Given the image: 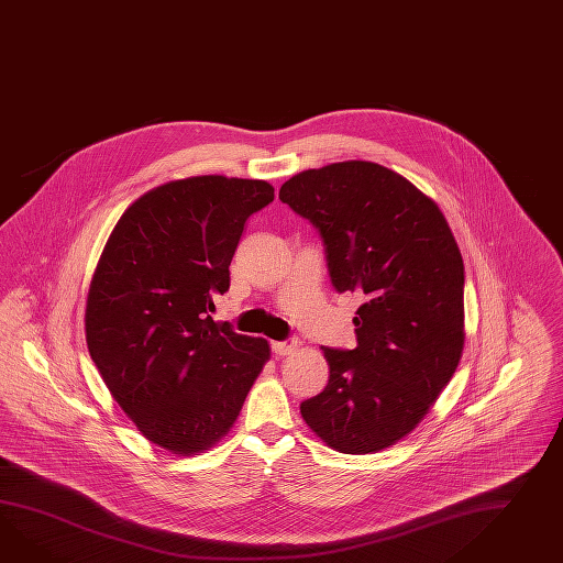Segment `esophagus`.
Wrapping results in <instances>:
<instances>
[{
  "instance_id": "esophagus-1",
  "label": "esophagus",
  "mask_w": 563,
  "mask_h": 563,
  "mask_svg": "<svg viewBox=\"0 0 563 563\" xmlns=\"http://www.w3.org/2000/svg\"><path fill=\"white\" fill-rule=\"evenodd\" d=\"M299 347L297 340H285V342H273V352L276 356H288Z\"/></svg>"
}]
</instances>
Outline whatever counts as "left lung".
I'll use <instances>...</instances> for the list:
<instances>
[{"mask_svg": "<svg viewBox=\"0 0 563 563\" xmlns=\"http://www.w3.org/2000/svg\"><path fill=\"white\" fill-rule=\"evenodd\" d=\"M278 197L321 235L335 290L364 295L357 345L321 347L330 383L302 400V419L335 452H380L423 421L460 364V247L433 199L368 161L302 170Z\"/></svg>", "mask_w": 563, "mask_h": 563, "instance_id": "1", "label": "left lung"}]
</instances>
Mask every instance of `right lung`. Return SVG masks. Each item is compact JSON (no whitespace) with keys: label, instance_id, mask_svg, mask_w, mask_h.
I'll return each instance as SVG.
<instances>
[{"label":"right lung","instance_id":"1","mask_svg":"<svg viewBox=\"0 0 563 563\" xmlns=\"http://www.w3.org/2000/svg\"><path fill=\"white\" fill-rule=\"evenodd\" d=\"M273 199L266 180H170L125 209L97 262L89 354L137 431L168 452L197 455L228 435L271 357L264 338L209 313L247 218Z\"/></svg>","mask_w":563,"mask_h":563}]
</instances>
